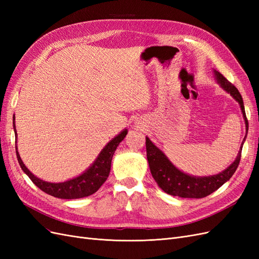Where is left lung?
Listing matches in <instances>:
<instances>
[{"label": "left lung", "instance_id": "left-lung-1", "mask_svg": "<svg viewBox=\"0 0 259 259\" xmlns=\"http://www.w3.org/2000/svg\"><path fill=\"white\" fill-rule=\"evenodd\" d=\"M215 75L217 81L221 83L222 88L225 91L230 93V95L240 104L243 116H244L245 120L246 127H248L245 109L244 105H243V99L240 92L238 91L236 86L227 80L221 72L215 71ZM146 149L147 159L152 177L154 178L156 184L159 185L161 189L167 194L175 195V197L192 199H201L207 197L208 194L213 193L215 190L218 189V188H221L227 180H229L239 166L242 152L241 148L236 161H234L228 168H226L224 171H222V173L208 177H193L177 169L173 164L168 161L165 154L161 150H159V149L150 142L149 138H146Z\"/></svg>", "mask_w": 259, "mask_h": 259}]
</instances>
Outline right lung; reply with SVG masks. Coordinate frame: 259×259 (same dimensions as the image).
Here are the masks:
<instances>
[{"mask_svg": "<svg viewBox=\"0 0 259 259\" xmlns=\"http://www.w3.org/2000/svg\"><path fill=\"white\" fill-rule=\"evenodd\" d=\"M14 131H15V136L17 138L15 123H14ZM126 134H127V131L126 130L123 131L121 134H119L115 138H113L111 142L103 149V151L100 152L96 161L94 162L93 165L86 170L85 173H83L79 177L68 180V182H65V183L53 184V183L43 182V180H41L40 178L35 177L26 167V165L23 164V162L20 159L18 151H16V154H17V159L21 169L25 171V173L29 176V178L32 180V183L36 187L40 188L42 191L59 199H80L84 197H89V195L95 193L106 182L109 176V173H110L111 161H112L114 151L116 150V147L120 145V143L125 138V136H126Z\"/></svg>", "mask_w": 259, "mask_h": 259, "instance_id": "1", "label": "right lung"}]
</instances>
